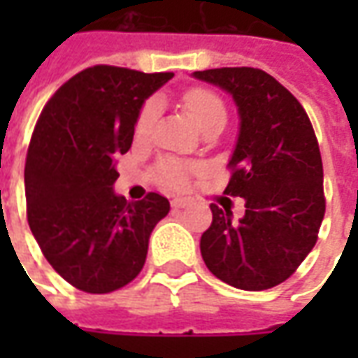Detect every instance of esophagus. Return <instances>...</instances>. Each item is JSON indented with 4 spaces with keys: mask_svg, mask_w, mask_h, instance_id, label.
Listing matches in <instances>:
<instances>
[{
    "mask_svg": "<svg viewBox=\"0 0 358 358\" xmlns=\"http://www.w3.org/2000/svg\"><path fill=\"white\" fill-rule=\"evenodd\" d=\"M172 209H187L192 207V201L189 199H184V197H178V199H172Z\"/></svg>",
    "mask_w": 358,
    "mask_h": 358,
    "instance_id": "34e87169",
    "label": "esophagus"
}]
</instances>
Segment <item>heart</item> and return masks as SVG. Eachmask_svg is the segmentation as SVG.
Segmentation results:
<instances>
[{
  "label": "heart",
  "instance_id": "1",
  "mask_svg": "<svg viewBox=\"0 0 358 358\" xmlns=\"http://www.w3.org/2000/svg\"><path fill=\"white\" fill-rule=\"evenodd\" d=\"M184 109L187 110V115L192 117V120L199 128H203L215 118H226V109L222 101H220V97L209 92V90L203 88H194L186 92V95H184ZM157 113H159V105H157L155 99H149L141 107L138 120H136V134L140 138L151 130V126H153L157 118ZM192 172H194V169H189L186 164L163 163L161 169H159V176L172 189H184L189 184Z\"/></svg>",
  "mask_w": 358,
  "mask_h": 358
}]
</instances>
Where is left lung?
Instances as JSON below:
<instances>
[{"mask_svg":"<svg viewBox=\"0 0 358 358\" xmlns=\"http://www.w3.org/2000/svg\"><path fill=\"white\" fill-rule=\"evenodd\" d=\"M194 78L228 92L238 107L240 134L224 194L245 199L240 220L210 205L203 261L238 289H270L305 261L322 224L324 172L315 130L301 103L261 69H209L195 71Z\"/></svg>","mask_w":358,"mask_h":358,"instance_id":"obj_1","label":"left lung"}]
</instances>
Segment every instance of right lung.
Instances as JSON below:
<instances>
[{"instance_id":"add662e5","label":"right lung","mask_w":358,"mask_h":358,"mask_svg":"<svg viewBox=\"0 0 358 358\" xmlns=\"http://www.w3.org/2000/svg\"><path fill=\"white\" fill-rule=\"evenodd\" d=\"M172 76L90 66L53 94L36 122L24 164L28 226L48 263L82 292L130 284L171 210L163 195L126 201L113 186L141 105Z\"/></svg>"}]
</instances>
